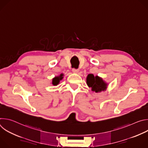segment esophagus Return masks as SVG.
Masks as SVG:
<instances>
[{
	"instance_id": "esophagus-1",
	"label": "esophagus",
	"mask_w": 148,
	"mask_h": 148,
	"mask_svg": "<svg viewBox=\"0 0 148 148\" xmlns=\"http://www.w3.org/2000/svg\"><path fill=\"white\" fill-rule=\"evenodd\" d=\"M72 71H73L74 73H77L79 71V70H78V69H73V70H72Z\"/></svg>"
}]
</instances>
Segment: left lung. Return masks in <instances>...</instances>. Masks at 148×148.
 I'll return each mask as SVG.
<instances>
[{
  "instance_id": "obj_1",
  "label": "left lung",
  "mask_w": 148,
  "mask_h": 148,
  "mask_svg": "<svg viewBox=\"0 0 148 148\" xmlns=\"http://www.w3.org/2000/svg\"><path fill=\"white\" fill-rule=\"evenodd\" d=\"M87 84L89 87H91L92 91L95 92L103 91L107 88V84L105 83L102 79L98 76L92 74H88L87 78Z\"/></svg>"
}]
</instances>
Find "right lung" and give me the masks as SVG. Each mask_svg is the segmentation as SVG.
Here are the masks:
<instances>
[{"instance_id": "obj_1", "label": "right lung", "mask_w": 148, "mask_h": 148, "mask_svg": "<svg viewBox=\"0 0 148 148\" xmlns=\"http://www.w3.org/2000/svg\"><path fill=\"white\" fill-rule=\"evenodd\" d=\"M62 75H63V74H61L59 77H57L53 78L52 84H53L54 86H57V84L59 83L60 81L62 79V78H63V77H62Z\"/></svg>"}]
</instances>
